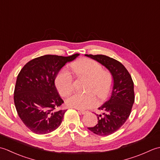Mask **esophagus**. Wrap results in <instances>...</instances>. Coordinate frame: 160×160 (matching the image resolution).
<instances>
[{
    "instance_id": "1",
    "label": "esophagus",
    "mask_w": 160,
    "mask_h": 160,
    "mask_svg": "<svg viewBox=\"0 0 160 160\" xmlns=\"http://www.w3.org/2000/svg\"><path fill=\"white\" fill-rule=\"evenodd\" d=\"M78 111H79L80 113L81 114H82V115H84V114H86V113H87V111H82V110H79V109H78Z\"/></svg>"
}]
</instances>
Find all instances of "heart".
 Returning a JSON list of instances; mask_svg holds the SVG:
<instances>
[{"label":"heart","instance_id":"obj_1","mask_svg":"<svg viewBox=\"0 0 160 160\" xmlns=\"http://www.w3.org/2000/svg\"><path fill=\"white\" fill-rule=\"evenodd\" d=\"M71 69L76 76L89 80L86 91L89 92L73 93L66 100L68 107L87 109L97 104L93 94L96 95L100 100H104L109 96L113 84V76L108 71L103 70L99 63L93 60L84 58L71 64ZM55 84L61 96H68L73 89L72 75L67 69L61 70L56 78Z\"/></svg>","mask_w":160,"mask_h":160}]
</instances>
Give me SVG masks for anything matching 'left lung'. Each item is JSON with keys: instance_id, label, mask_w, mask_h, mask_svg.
<instances>
[{"instance_id": "1", "label": "left lung", "mask_w": 160, "mask_h": 160, "mask_svg": "<svg viewBox=\"0 0 160 160\" xmlns=\"http://www.w3.org/2000/svg\"><path fill=\"white\" fill-rule=\"evenodd\" d=\"M85 56L102 64L113 76V86L111 98L98 108L104 111V113L97 114L98 124L88 128L95 134L107 136L118 131L131 114L135 100L133 82L127 69L119 61L104 55Z\"/></svg>"}]
</instances>
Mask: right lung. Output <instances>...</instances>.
<instances>
[{
	"instance_id": "right-lung-1",
	"label": "right lung",
	"mask_w": 160,
	"mask_h": 160,
	"mask_svg": "<svg viewBox=\"0 0 160 160\" xmlns=\"http://www.w3.org/2000/svg\"><path fill=\"white\" fill-rule=\"evenodd\" d=\"M79 55L42 56L30 60L20 70L13 100L20 120L34 133L47 134L62 123L67 110H58L64 101L54 81L65 64Z\"/></svg>"
}]
</instances>
